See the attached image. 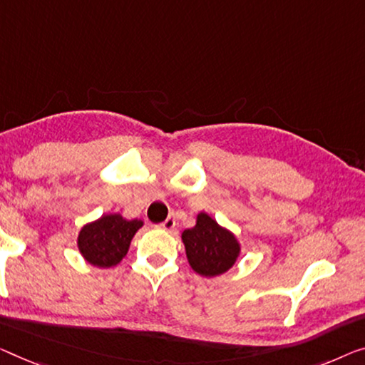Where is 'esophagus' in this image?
<instances>
[{
    "instance_id": "obj_1",
    "label": "esophagus",
    "mask_w": 365,
    "mask_h": 365,
    "mask_svg": "<svg viewBox=\"0 0 365 365\" xmlns=\"http://www.w3.org/2000/svg\"><path fill=\"white\" fill-rule=\"evenodd\" d=\"M159 227H160V230H164V231H173V227H175V217L168 216Z\"/></svg>"
}]
</instances>
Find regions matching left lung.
I'll return each mask as SVG.
<instances>
[{
    "label": "left lung",
    "instance_id": "1",
    "mask_svg": "<svg viewBox=\"0 0 365 365\" xmlns=\"http://www.w3.org/2000/svg\"><path fill=\"white\" fill-rule=\"evenodd\" d=\"M182 241L188 264L203 277L225 274L241 252L236 236L206 213H198L197 225L182 232Z\"/></svg>",
    "mask_w": 365,
    "mask_h": 365
}]
</instances>
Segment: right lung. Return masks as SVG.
<instances>
[{
  "label": "right lung",
  "mask_w": 365,
  "mask_h": 365,
  "mask_svg": "<svg viewBox=\"0 0 365 365\" xmlns=\"http://www.w3.org/2000/svg\"><path fill=\"white\" fill-rule=\"evenodd\" d=\"M143 225L140 220L128 221L118 213L101 216L81 227L77 241L78 251L95 267H113L128 254L130 241Z\"/></svg>",
  "instance_id": "add662e5"
}]
</instances>
